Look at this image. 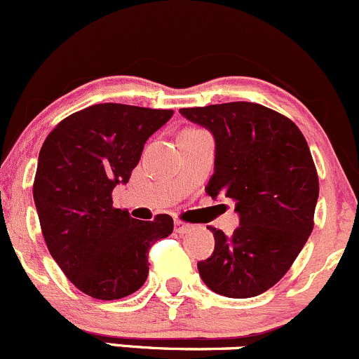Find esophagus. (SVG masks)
<instances>
[{"label":"esophagus","mask_w":359,"mask_h":359,"mask_svg":"<svg viewBox=\"0 0 359 359\" xmlns=\"http://www.w3.org/2000/svg\"><path fill=\"white\" fill-rule=\"evenodd\" d=\"M191 229H194V226H191V224H187V222L180 221V219H176V221H175V231H176V233L187 234V233H190Z\"/></svg>","instance_id":"34e87169"}]
</instances>
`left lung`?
Listing matches in <instances>:
<instances>
[{
    "label": "left lung",
    "instance_id": "obj_1",
    "mask_svg": "<svg viewBox=\"0 0 359 359\" xmlns=\"http://www.w3.org/2000/svg\"><path fill=\"white\" fill-rule=\"evenodd\" d=\"M214 135L212 198L234 202L231 236L210 227L214 253L196 264L205 286L227 298H252L289 271L313 229L318 176L303 133L291 119L255 102L180 109Z\"/></svg>",
    "mask_w": 359,
    "mask_h": 359
}]
</instances>
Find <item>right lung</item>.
Wrapping results in <instances>:
<instances>
[{
  "label": "right lung",
  "instance_id": "add662e5",
  "mask_svg": "<svg viewBox=\"0 0 359 359\" xmlns=\"http://www.w3.org/2000/svg\"><path fill=\"white\" fill-rule=\"evenodd\" d=\"M171 109L95 104L65 118L42 144L34 202L49 253L65 276L95 299H119L144 286L149 248L172 233V217L137 221L114 209L150 135Z\"/></svg>",
  "mask_w": 359,
  "mask_h": 359
}]
</instances>
